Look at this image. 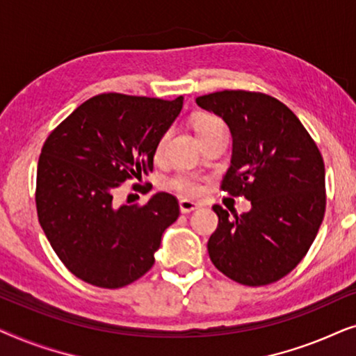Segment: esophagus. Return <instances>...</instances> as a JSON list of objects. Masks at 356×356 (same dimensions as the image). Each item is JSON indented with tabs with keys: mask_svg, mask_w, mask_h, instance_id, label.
Instances as JSON below:
<instances>
[{
	"mask_svg": "<svg viewBox=\"0 0 356 356\" xmlns=\"http://www.w3.org/2000/svg\"><path fill=\"white\" fill-rule=\"evenodd\" d=\"M196 209H199L197 202L189 201V199H181V201H179V211H181L183 213H189V212L196 211Z\"/></svg>",
	"mask_w": 356,
	"mask_h": 356,
	"instance_id": "esophagus-1",
	"label": "esophagus"
}]
</instances>
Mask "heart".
I'll use <instances>...</instances> for the list:
<instances>
[{
    "label": "heart",
    "mask_w": 356,
    "mask_h": 356,
    "mask_svg": "<svg viewBox=\"0 0 356 356\" xmlns=\"http://www.w3.org/2000/svg\"><path fill=\"white\" fill-rule=\"evenodd\" d=\"M194 128H196L197 136H202L217 129H227L225 124H223V121L213 115H199L196 121H194ZM167 140H168V133H165L162 138L159 139L157 147H155V155H157V157H160V155L163 154ZM165 186L184 197L199 196V194L204 191V184L201 181V178H199L197 175L186 173V172L175 173L173 177H170L167 179Z\"/></svg>",
    "instance_id": "1"
}]
</instances>
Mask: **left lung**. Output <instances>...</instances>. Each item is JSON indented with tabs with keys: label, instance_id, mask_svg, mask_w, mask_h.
Here are the masks:
<instances>
[{
	"label": "left lung",
	"instance_id": "obj_1",
	"mask_svg": "<svg viewBox=\"0 0 356 356\" xmlns=\"http://www.w3.org/2000/svg\"><path fill=\"white\" fill-rule=\"evenodd\" d=\"M196 104L232 131V165L220 188L252 206L235 217L212 207L218 225L207 243L211 261L241 285L274 284L300 264L323 223V155L293 111L262 92H213Z\"/></svg>",
	"mask_w": 356,
	"mask_h": 356
}]
</instances>
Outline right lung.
Returning <instances> with one entry per match:
<instances>
[{"label":"right lung","mask_w":356,"mask_h":356,"mask_svg":"<svg viewBox=\"0 0 356 356\" xmlns=\"http://www.w3.org/2000/svg\"><path fill=\"white\" fill-rule=\"evenodd\" d=\"M183 108L175 100L100 94L48 136L37 167L38 222L77 279L100 289L133 284L154 266L162 235L179 216L178 199L157 193L118 206L126 179L154 170L159 139Z\"/></svg>","instance_id":"right-lung-1"}]
</instances>
